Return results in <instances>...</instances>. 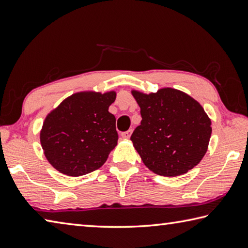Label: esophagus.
<instances>
[{
	"mask_svg": "<svg viewBox=\"0 0 248 248\" xmlns=\"http://www.w3.org/2000/svg\"><path fill=\"white\" fill-rule=\"evenodd\" d=\"M132 133H133L132 129H128V131L122 133L121 135H122V137H123V138H129V137H131V135H132Z\"/></svg>",
	"mask_w": 248,
	"mask_h": 248,
	"instance_id": "1",
	"label": "esophagus"
}]
</instances>
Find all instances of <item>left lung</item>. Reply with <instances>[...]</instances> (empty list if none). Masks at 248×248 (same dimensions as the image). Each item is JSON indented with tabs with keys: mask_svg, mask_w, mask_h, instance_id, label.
Wrapping results in <instances>:
<instances>
[{
	"mask_svg": "<svg viewBox=\"0 0 248 248\" xmlns=\"http://www.w3.org/2000/svg\"><path fill=\"white\" fill-rule=\"evenodd\" d=\"M141 122L131 136L142 162L158 175L179 176L201 162L211 136V121L196 100L163 88L145 94L132 91Z\"/></svg>",
	"mask_w": 248,
	"mask_h": 248,
	"instance_id": "obj_1",
	"label": "left lung"
}]
</instances>
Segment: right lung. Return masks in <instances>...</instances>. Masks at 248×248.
<instances>
[{"label":"right lung","mask_w":248,"mask_h":248,"mask_svg":"<svg viewBox=\"0 0 248 248\" xmlns=\"http://www.w3.org/2000/svg\"><path fill=\"white\" fill-rule=\"evenodd\" d=\"M116 93H78L47 114L40 132L51 166L68 176L98 170L117 145L115 116L108 112Z\"/></svg>","instance_id":"obj_1"}]
</instances>
